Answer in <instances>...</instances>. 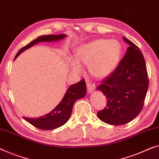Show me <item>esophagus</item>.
Here are the masks:
<instances>
[{"mask_svg":"<svg viewBox=\"0 0 159 159\" xmlns=\"http://www.w3.org/2000/svg\"><path fill=\"white\" fill-rule=\"evenodd\" d=\"M87 93L90 94L91 93H93L95 89V86L91 83V82H87Z\"/></svg>","mask_w":159,"mask_h":159,"instance_id":"1","label":"esophagus"}]
</instances>
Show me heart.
Segmentation results:
<instances>
[{
  "mask_svg": "<svg viewBox=\"0 0 159 159\" xmlns=\"http://www.w3.org/2000/svg\"><path fill=\"white\" fill-rule=\"evenodd\" d=\"M122 52L123 47L119 41L99 39L76 47L74 57H67L66 64L74 75L83 74V66H87L89 74L93 77L102 79L116 70Z\"/></svg>",
  "mask_w": 159,
  "mask_h": 159,
  "instance_id": "obj_1",
  "label": "heart"
}]
</instances>
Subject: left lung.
<instances>
[{
	"label": "left lung",
	"instance_id": "8db88e82",
	"mask_svg": "<svg viewBox=\"0 0 159 159\" xmlns=\"http://www.w3.org/2000/svg\"><path fill=\"white\" fill-rule=\"evenodd\" d=\"M123 39L130 45L125 56L114 72L97 88L107 100L98 117L113 125L129 123L141 112L149 84L142 52L132 41L125 37Z\"/></svg>",
	"mask_w": 159,
	"mask_h": 159
}]
</instances>
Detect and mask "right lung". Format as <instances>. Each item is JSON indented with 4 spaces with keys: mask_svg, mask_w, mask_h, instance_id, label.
Here are the masks:
<instances>
[{
    "mask_svg": "<svg viewBox=\"0 0 159 159\" xmlns=\"http://www.w3.org/2000/svg\"><path fill=\"white\" fill-rule=\"evenodd\" d=\"M66 34L59 35H44L38 37L31 41L29 44L20 49L16 55V59L25 50L29 49L34 45L39 42H52V41H60L66 37ZM86 83L82 80L77 83L72 84L69 87L64 94L62 100L53 109L51 112L44 116L35 118H26L23 117L24 120L31 123L32 125L41 130H53L65 124L70 119L72 112L73 105L78 99L82 98L86 95Z\"/></svg>",
    "mask_w": 159,
    "mask_h": 159,
    "instance_id": "obj_1",
    "label": "right lung"
}]
</instances>
